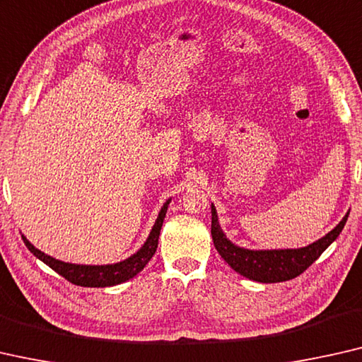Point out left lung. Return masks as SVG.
Segmentation results:
<instances>
[{
    "mask_svg": "<svg viewBox=\"0 0 362 362\" xmlns=\"http://www.w3.org/2000/svg\"><path fill=\"white\" fill-rule=\"evenodd\" d=\"M348 216L349 213L344 214V218L339 221L335 229H332L327 235L307 247L279 250H249L237 247L226 237L219 226L214 204H211V235L216 250L234 272L258 283H281L299 276L322 255L323 250L343 230Z\"/></svg>",
    "mask_w": 362,
    "mask_h": 362,
    "instance_id": "left-lung-1",
    "label": "left lung"
}]
</instances>
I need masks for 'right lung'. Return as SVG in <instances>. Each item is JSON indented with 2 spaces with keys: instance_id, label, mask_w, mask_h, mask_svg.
<instances>
[{
  "instance_id": "right-lung-1",
  "label": "right lung",
  "mask_w": 362,
  "mask_h": 362,
  "mask_svg": "<svg viewBox=\"0 0 362 362\" xmlns=\"http://www.w3.org/2000/svg\"><path fill=\"white\" fill-rule=\"evenodd\" d=\"M169 203L170 199H167L164 206L160 208L158 219H156L153 229H151V234L141 249H139L136 253H133L132 257H128L127 260L113 263V265H76V263H66V262L57 260V258H53L50 255H47V253L40 252L39 249H35V247L32 245L24 235H23V240L27 249L34 253L39 260H42L52 269H55L58 274H62V276L64 279H68L69 283L84 286V288H107V286H115V284L128 281V279H132L133 276H136V274L148 265L151 258H153L156 249H158L160 228H163Z\"/></svg>"
}]
</instances>
